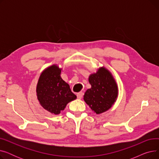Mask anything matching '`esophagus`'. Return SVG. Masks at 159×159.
Here are the masks:
<instances>
[{
  "mask_svg": "<svg viewBox=\"0 0 159 159\" xmlns=\"http://www.w3.org/2000/svg\"><path fill=\"white\" fill-rule=\"evenodd\" d=\"M82 96H83V93H82V92H79V93H78L77 94V98H78L79 99L82 98Z\"/></svg>",
  "mask_w": 159,
  "mask_h": 159,
  "instance_id": "obj_1",
  "label": "esophagus"
}]
</instances>
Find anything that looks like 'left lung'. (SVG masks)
Instances as JSON below:
<instances>
[{
    "label": "left lung",
    "mask_w": 159,
    "mask_h": 159,
    "mask_svg": "<svg viewBox=\"0 0 159 159\" xmlns=\"http://www.w3.org/2000/svg\"><path fill=\"white\" fill-rule=\"evenodd\" d=\"M89 82L91 88L85 92L84 101L97 114L107 111L118 97V86L113 75L104 67H101L89 75Z\"/></svg>",
    "instance_id": "8db88e82"
}]
</instances>
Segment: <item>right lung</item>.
Wrapping results in <instances>:
<instances>
[{
    "instance_id": "1",
    "label": "right lung",
    "mask_w": 159,
    "mask_h": 159,
    "mask_svg": "<svg viewBox=\"0 0 159 159\" xmlns=\"http://www.w3.org/2000/svg\"><path fill=\"white\" fill-rule=\"evenodd\" d=\"M61 68L53 64L41 73L37 85V96L44 109L55 115L60 114L67 104L77 98L68 84L61 77Z\"/></svg>"
}]
</instances>
